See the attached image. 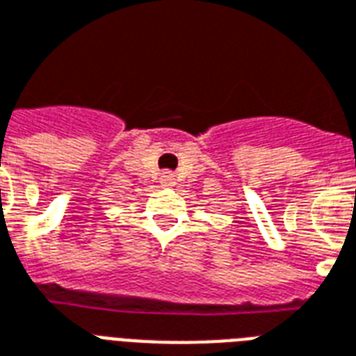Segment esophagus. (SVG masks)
I'll return each instance as SVG.
<instances>
[{"mask_svg": "<svg viewBox=\"0 0 356 356\" xmlns=\"http://www.w3.org/2000/svg\"><path fill=\"white\" fill-rule=\"evenodd\" d=\"M161 180H163V184H169V186L170 184H175V181H172L175 178H172V175H169V172H165V175L161 176Z\"/></svg>", "mask_w": 356, "mask_h": 356, "instance_id": "34e87169", "label": "esophagus"}]
</instances>
